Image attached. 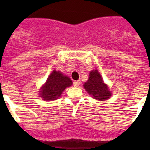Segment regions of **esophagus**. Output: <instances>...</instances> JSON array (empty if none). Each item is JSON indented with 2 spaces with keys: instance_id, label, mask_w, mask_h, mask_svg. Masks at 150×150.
<instances>
[{
  "instance_id": "34e87169",
  "label": "esophagus",
  "mask_w": 150,
  "mask_h": 150,
  "mask_svg": "<svg viewBox=\"0 0 150 150\" xmlns=\"http://www.w3.org/2000/svg\"><path fill=\"white\" fill-rule=\"evenodd\" d=\"M80 83H81V81H75V82L73 83V86H75V87H78V86H80Z\"/></svg>"
}]
</instances>
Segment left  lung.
I'll list each match as a JSON object with an SVG mask.
<instances>
[{
    "mask_svg": "<svg viewBox=\"0 0 150 150\" xmlns=\"http://www.w3.org/2000/svg\"><path fill=\"white\" fill-rule=\"evenodd\" d=\"M84 88L93 99L104 101L111 97L112 93L107 84L104 83L102 75L97 69L92 70L89 74V78L83 84Z\"/></svg>",
    "mask_w": 150,
    "mask_h": 150,
    "instance_id": "left-lung-1",
    "label": "left lung"
}]
</instances>
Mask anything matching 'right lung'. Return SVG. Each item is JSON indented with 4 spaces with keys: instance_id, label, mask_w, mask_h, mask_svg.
I'll return each mask as SVG.
<instances>
[{
    "instance_id": "right-lung-1",
    "label": "right lung",
    "mask_w": 150,
    "mask_h": 150,
    "mask_svg": "<svg viewBox=\"0 0 150 150\" xmlns=\"http://www.w3.org/2000/svg\"><path fill=\"white\" fill-rule=\"evenodd\" d=\"M72 85L69 78L60 71L53 70L46 80V83L40 89V96L44 101H53L59 99L66 88Z\"/></svg>"
}]
</instances>
